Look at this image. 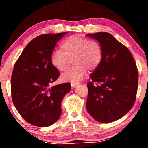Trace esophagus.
Masks as SVG:
<instances>
[{
	"mask_svg": "<svg viewBox=\"0 0 148 148\" xmlns=\"http://www.w3.org/2000/svg\"><path fill=\"white\" fill-rule=\"evenodd\" d=\"M79 84V83H71V86H72V88H75L77 85Z\"/></svg>",
	"mask_w": 148,
	"mask_h": 148,
	"instance_id": "esophagus-1",
	"label": "esophagus"
}]
</instances>
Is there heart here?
<instances>
[{
    "label": "heart",
    "mask_w": 148,
    "mask_h": 148,
    "mask_svg": "<svg viewBox=\"0 0 148 148\" xmlns=\"http://www.w3.org/2000/svg\"><path fill=\"white\" fill-rule=\"evenodd\" d=\"M60 49L51 55L52 66L59 71H64L67 67V58L72 56V63L75 64L62 74V82L77 83L86 76L87 69L93 71L102 60V47L99 42L77 34L64 39L60 45Z\"/></svg>",
    "instance_id": "obj_1"
}]
</instances>
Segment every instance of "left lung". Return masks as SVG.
I'll return each instance as SVG.
<instances>
[{"label": "left lung", "mask_w": 148, "mask_h": 148, "mask_svg": "<svg viewBox=\"0 0 148 148\" xmlns=\"http://www.w3.org/2000/svg\"><path fill=\"white\" fill-rule=\"evenodd\" d=\"M86 36L97 40L102 51L101 61L90 76L92 82L87 84V110L97 121L113 122L128 113L134 104L136 64L128 48L111 34L99 32Z\"/></svg>", "instance_id": "8db88e82"}]
</instances>
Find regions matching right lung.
Here are the masks:
<instances>
[{"label":"right lung","mask_w":148,"mask_h":148,"mask_svg":"<svg viewBox=\"0 0 148 148\" xmlns=\"http://www.w3.org/2000/svg\"><path fill=\"white\" fill-rule=\"evenodd\" d=\"M67 32L37 36L27 45L14 65L12 101L21 117L34 126L46 127L55 123L61 114L62 100L71 89L69 83L49 87L59 76L50 57L57 42Z\"/></svg>","instance_id":"1"}]
</instances>
